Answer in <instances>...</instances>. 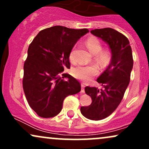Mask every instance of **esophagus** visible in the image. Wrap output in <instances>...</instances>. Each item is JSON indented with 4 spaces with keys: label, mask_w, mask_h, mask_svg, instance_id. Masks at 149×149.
<instances>
[{
    "label": "esophagus",
    "mask_w": 149,
    "mask_h": 149,
    "mask_svg": "<svg viewBox=\"0 0 149 149\" xmlns=\"http://www.w3.org/2000/svg\"><path fill=\"white\" fill-rule=\"evenodd\" d=\"M82 93H84L85 92V85L83 84H81V91Z\"/></svg>",
    "instance_id": "obj_1"
}]
</instances>
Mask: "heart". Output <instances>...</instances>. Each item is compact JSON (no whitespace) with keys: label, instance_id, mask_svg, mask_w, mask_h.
Here are the masks:
<instances>
[{"label":"heart","instance_id":"obj_1","mask_svg":"<svg viewBox=\"0 0 149 149\" xmlns=\"http://www.w3.org/2000/svg\"><path fill=\"white\" fill-rule=\"evenodd\" d=\"M85 45L90 52L94 55H97V60L102 66H106L110 62L111 54L108 49H102V45L100 40L95 36L89 37L85 41ZM69 59L71 61L74 59V48L71 49L69 54ZM98 73V69L96 66H83L78 65L72 69V75L77 79L83 81H88L92 77Z\"/></svg>","mask_w":149,"mask_h":149}]
</instances>
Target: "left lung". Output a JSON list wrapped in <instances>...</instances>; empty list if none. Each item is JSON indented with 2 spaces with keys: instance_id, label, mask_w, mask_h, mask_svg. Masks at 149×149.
<instances>
[{
  "instance_id": "left-lung-1",
  "label": "left lung",
  "mask_w": 149,
  "mask_h": 149,
  "mask_svg": "<svg viewBox=\"0 0 149 149\" xmlns=\"http://www.w3.org/2000/svg\"><path fill=\"white\" fill-rule=\"evenodd\" d=\"M90 33L105 42L111 52L109 66L97 80L103 89L85 87V93L92 98V104L80 108L85 118L100 120L110 116L123 98L133 67L132 52L127 37L113 29H97Z\"/></svg>"
}]
</instances>
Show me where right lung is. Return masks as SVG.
Masks as SVG:
<instances>
[{
    "label": "right lung",
    "mask_w": 149,
    "mask_h": 149,
    "mask_svg": "<svg viewBox=\"0 0 149 149\" xmlns=\"http://www.w3.org/2000/svg\"><path fill=\"white\" fill-rule=\"evenodd\" d=\"M88 32L87 29L54 26L40 31L29 46L24 64L23 89L38 116L54 117L62 109L64 99L80 91L79 82L63 71L65 68L70 69L69 54L73 46Z\"/></svg>",
    "instance_id": "1"
}]
</instances>
